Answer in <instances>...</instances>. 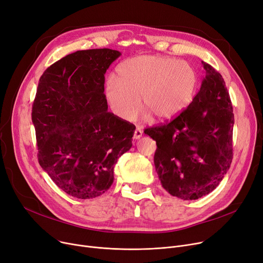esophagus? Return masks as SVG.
<instances>
[{
  "label": "esophagus",
  "mask_w": 263,
  "mask_h": 263,
  "mask_svg": "<svg viewBox=\"0 0 263 263\" xmlns=\"http://www.w3.org/2000/svg\"><path fill=\"white\" fill-rule=\"evenodd\" d=\"M142 135H143V131H142L140 128H136L135 131H134L133 139H134V140H139V139H141Z\"/></svg>",
  "instance_id": "esophagus-1"
}]
</instances>
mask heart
Wrapping results in <instances>:
<instances>
[{
  "label": "heart",
  "instance_id": "obj_1",
  "mask_svg": "<svg viewBox=\"0 0 263 263\" xmlns=\"http://www.w3.org/2000/svg\"><path fill=\"white\" fill-rule=\"evenodd\" d=\"M199 86L196 68L163 55H137L116 69V81L105 83V97L119 118L130 121L139 112V98L147 114L158 120L176 118L191 104Z\"/></svg>",
  "mask_w": 263,
  "mask_h": 263
}]
</instances>
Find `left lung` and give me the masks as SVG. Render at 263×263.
<instances>
[{
  "mask_svg": "<svg viewBox=\"0 0 263 263\" xmlns=\"http://www.w3.org/2000/svg\"><path fill=\"white\" fill-rule=\"evenodd\" d=\"M202 66L204 78L192 103L171 122L145 130L157 142L154 161L162 186L183 200L216 189L233 156L229 92L222 76L211 65Z\"/></svg>",
  "mask_w": 263,
  "mask_h": 263,
  "instance_id": "obj_1",
  "label": "left lung"
}]
</instances>
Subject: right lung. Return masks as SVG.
I'll list each match as a JSON object with an SVG mask.
<instances>
[{
    "mask_svg": "<svg viewBox=\"0 0 263 263\" xmlns=\"http://www.w3.org/2000/svg\"><path fill=\"white\" fill-rule=\"evenodd\" d=\"M120 55L110 49L77 51L39 79L32 108L38 162L76 198L106 192L117 160L132 146L134 124L107 112L104 95V74Z\"/></svg>",
    "mask_w": 263,
    "mask_h": 263,
    "instance_id": "1",
    "label": "right lung"
}]
</instances>
